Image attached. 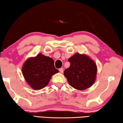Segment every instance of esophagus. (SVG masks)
I'll return each mask as SVG.
<instances>
[{"instance_id":"1","label":"esophagus","mask_w":123,"mask_h":123,"mask_svg":"<svg viewBox=\"0 0 123 123\" xmlns=\"http://www.w3.org/2000/svg\"><path fill=\"white\" fill-rule=\"evenodd\" d=\"M59 71H60V73H63V68H60V69H59Z\"/></svg>"}]
</instances>
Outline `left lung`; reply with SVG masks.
Wrapping results in <instances>:
<instances>
[{"label": "left lung", "instance_id": "left-lung-1", "mask_svg": "<svg viewBox=\"0 0 123 123\" xmlns=\"http://www.w3.org/2000/svg\"><path fill=\"white\" fill-rule=\"evenodd\" d=\"M70 66L64 70V76L71 86L84 90L89 88L96 80L97 66L93 60L85 54L76 53L68 59Z\"/></svg>", "mask_w": 123, "mask_h": 123}]
</instances>
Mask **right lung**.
<instances>
[{
    "label": "right lung",
    "mask_w": 123,
    "mask_h": 123,
    "mask_svg": "<svg viewBox=\"0 0 123 123\" xmlns=\"http://www.w3.org/2000/svg\"><path fill=\"white\" fill-rule=\"evenodd\" d=\"M22 72L27 84L35 90H39L48 84L53 75L59 72L54 67L53 59L41 53L26 60Z\"/></svg>",
    "instance_id": "1"
}]
</instances>
